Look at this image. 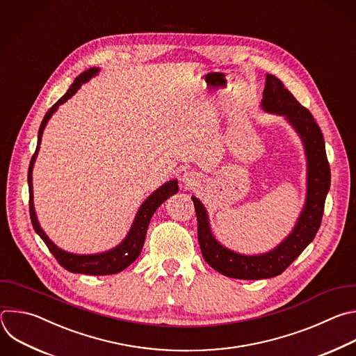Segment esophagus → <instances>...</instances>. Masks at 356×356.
<instances>
[{
    "label": "esophagus",
    "mask_w": 356,
    "mask_h": 356,
    "mask_svg": "<svg viewBox=\"0 0 356 356\" xmlns=\"http://www.w3.org/2000/svg\"><path fill=\"white\" fill-rule=\"evenodd\" d=\"M197 181H199V177L192 171L184 172V175H182V184L185 188H192L193 185H196Z\"/></svg>",
    "instance_id": "obj_1"
}]
</instances>
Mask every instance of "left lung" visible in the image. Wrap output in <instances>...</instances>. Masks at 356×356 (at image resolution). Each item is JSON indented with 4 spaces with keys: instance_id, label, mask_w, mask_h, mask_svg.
<instances>
[{
    "instance_id": "left-lung-1",
    "label": "left lung",
    "mask_w": 356,
    "mask_h": 356,
    "mask_svg": "<svg viewBox=\"0 0 356 356\" xmlns=\"http://www.w3.org/2000/svg\"><path fill=\"white\" fill-rule=\"evenodd\" d=\"M265 80L261 101L262 111L285 118L300 137L305 149L307 167L306 200L295 227L288 237L268 252L240 254L225 247L213 236L204 204L196 196H192L197 219V240L204 261L225 276L245 280L268 279L280 275L313 241L321 225L324 203L331 182L324 137L314 118L296 101L279 79L266 74Z\"/></svg>"
}]
</instances>
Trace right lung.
Returning <instances> with one entry per match:
<instances>
[{
  "instance_id": "add662e5",
  "label": "right lung",
  "mask_w": 356,
  "mask_h": 356,
  "mask_svg": "<svg viewBox=\"0 0 356 356\" xmlns=\"http://www.w3.org/2000/svg\"><path fill=\"white\" fill-rule=\"evenodd\" d=\"M99 73L98 67H92L86 70L84 73H81L74 83L71 84V87L67 90V92L47 111V113L44 115L40 127H39V133H38V146H36V152L31 160L29 164V171H28V185H29V211H31V220H32V226L35 229V232L38 233V236L44 241V244L47 245L49 251L53 254V257L57 259V262L67 270L73 272V273H84V275H112V273H118L122 272L123 269H126L130 264H133L137 257L141 252V248L145 245V240H146V233L150 225V220L154 215V211L172 195H175L178 192V181L172 179L168 181L165 184H163L159 189H156L150 196H147V199L140 204L134 220L129 229V233L126 234V237L113 248L104 251V252H98V254H74V252H68L64 251L61 248H58L44 233V230L40 227L36 211H35V204H33V184H32V172H33V165L40 149V143H42V134L43 130L47 124V122L50 120V118L53 116V113L58 109V106L64 102H67L71 97H73L83 84L88 83L92 77H95Z\"/></svg>"
}]
</instances>
